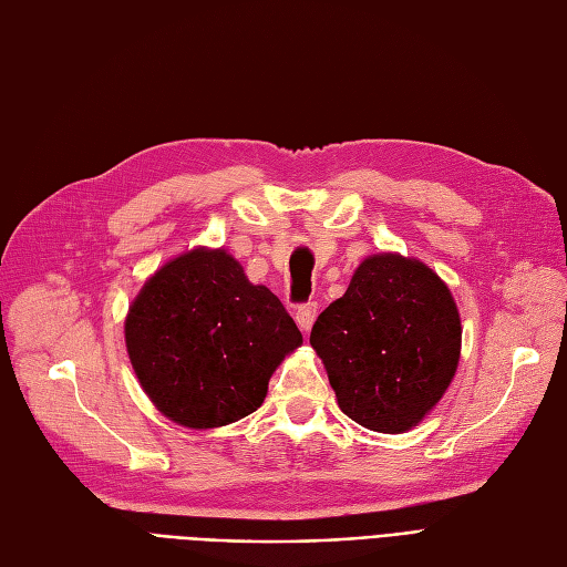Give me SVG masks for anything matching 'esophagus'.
I'll use <instances>...</instances> for the list:
<instances>
[{
  "label": "esophagus",
  "instance_id": "obj_1",
  "mask_svg": "<svg viewBox=\"0 0 567 567\" xmlns=\"http://www.w3.org/2000/svg\"><path fill=\"white\" fill-rule=\"evenodd\" d=\"M315 319H317V302H307V305L298 307V312H296V323L300 326V331H302V333H307V331L312 329Z\"/></svg>",
  "mask_w": 567,
  "mask_h": 567
}]
</instances>
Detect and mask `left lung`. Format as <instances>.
I'll use <instances>...</instances> for the list:
<instances>
[{
    "mask_svg": "<svg viewBox=\"0 0 567 567\" xmlns=\"http://www.w3.org/2000/svg\"><path fill=\"white\" fill-rule=\"evenodd\" d=\"M342 414L375 433L419 425L447 392L461 357L450 286L416 257L369 255L346 296L312 326Z\"/></svg>",
    "mask_w": 567,
    "mask_h": 567,
    "instance_id": "obj_1",
    "label": "left lung"
}]
</instances>
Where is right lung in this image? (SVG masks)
<instances>
[{
	"label": "right lung",
	"instance_id": "1",
	"mask_svg": "<svg viewBox=\"0 0 567 567\" xmlns=\"http://www.w3.org/2000/svg\"><path fill=\"white\" fill-rule=\"evenodd\" d=\"M125 346L153 406L208 431L265 402L271 373L302 346V333L236 257L198 246L146 279L125 317Z\"/></svg>",
	"mask_w": 567,
	"mask_h": 567
}]
</instances>
